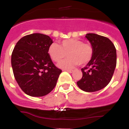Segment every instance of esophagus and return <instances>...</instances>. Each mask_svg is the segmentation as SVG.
<instances>
[{"instance_id": "1", "label": "esophagus", "mask_w": 129, "mask_h": 129, "mask_svg": "<svg viewBox=\"0 0 129 129\" xmlns=\"http://www.w3.org/2000/svg\"><path fill=\"white\" fill-rule=\"evenodd\" d=\"M64 70H66V71L68 72L69 73H72L73 72H74V70H72V69H65Z\"/></svg>"}]
</instances>
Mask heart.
Masks as SVG:
<instances>
[{
	"label": "heart",
	"instance_id": "b5f03b06",
	"mask_svg": "<svg viewBox=\"0 0 129 129\" xmlns=\"http://www.w3.org/2000/svg\"><path fill=\"white\" fill-rule=\"evenodd\" d=\"M49 56L57 62L62 61L68 54V58L60 62L62 68H71L78 65H85L93 56V48L89 43H85L77 39H68L61 42L60 45L52 43L48 50Z\"/></svg>",
	"mask_w": 129,
	"mask_h": 129
}]
</instances>
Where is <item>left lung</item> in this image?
Returning a JSON list of instances; mask_svg holds the SVG:
<instances>
[{
	"label": "left lung",
	"mask_w": 129,
	"mask_h": 129,
	"mask_svg": "<svg viewBox=\"0 0 129 129\" xmlns=\"http://www.w3.org/2000/svg\"><path fill=\"white\" fill-rule=\"evenodd\" d=\"M86 37L90 42L94 53L87 65L81 68L83 77L77 85L85 92H96L111 80L116 66V50L111 41L104 36L87 34Z\"/></svg>",
	"instance_id": "obj_1"
}]
</instances>
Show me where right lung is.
<instances>
[{
	"label": "right lung",
	"instance_id": "obj_1",
	"mask_svg": "<svg viewBox=\"0 0 129 129\" xmlns=\"http://www.w3.org/2000/svg\"><path fill=\"white\" fill-rule=\"evenodd\" d=\"M49 36L32 34L22 37L11 54V66L18 85L27 95L41 97L54 88L62 70L55 67L48 50Z\"/></svg>",
	"mask_w": 129,
	"mask_h": 129
}]
</instances>
